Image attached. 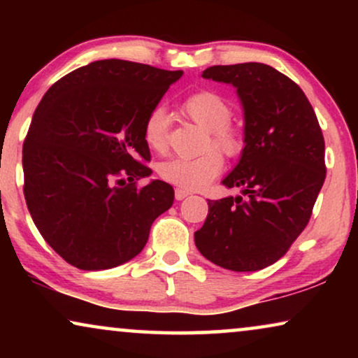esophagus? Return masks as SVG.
I'll use <instances>...</instances> for the list:
<instances>
[{"label":"esophagus","mask_w":358,"mask_h":358,"mask_svg":"<svg viewBox=\"0 0 358 358\" xmlns=\"http://www.w3.org/2000/svg\"><path fill=\"white\" fill-rule=\"evenodd\" d=\"M174 195H176V200H184L189 195V192H187V190H184V189H176Z\"/></svg>","instance_id":"esophagus-1"}]
</instances>
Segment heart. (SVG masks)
Here are the masks:
<instances>
[{
	"mask_svg": "<svg viewBox=\"0 0 358 358\" xmlns=\"http://www.w3.org/2000/svg\"><path fill=\"white\" fill-rule=\"evenodd\" d=\"M182 110L195 124L208 130L207 146H213L236 158L244 150L241 130L229 124L233 107L218 92L203 90L190 94L182 101ZM169 136V115L163 106H156L148 112L143 124L145 143L155 151H164ZM217 150H207L194 158H171L159 164V178L166 182L185 190H199L217 178L223 169V158Z\"/></svg>",
	"mask_w": 358,
	"mask_h": 358,
	"instance_id": "b5f03b06",
	"label": "heart"
}]
</instances>
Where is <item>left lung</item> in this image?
Wrapping results in <instances>:
<instances>
[{
  "label": "left lung",
  "instance_id": "left-lung-1",
  "mask_svg": "<svg viewBox=\"0 0 358 358\" xmlns=\"http://www.w3.org/2000/svg\"><path fill=\"white\" fill-rule=\"evenodd\" d=\"M202 76L233 85L243 104L244 150L223 179L243 195L208 200L195 246L228 271H261L285 256L310 222L326 179L321 127L301 87L275 68L217 65Z\"/></svg>",
  "mask_w": 358,
  "mask_h": 358
}]
</instances>
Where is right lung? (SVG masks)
Here are the masks:
<instances>
[{"label":"right lung","mask_w":358,"mask_h":358,"mask_svg":"<svg viewBox=\"0 0 358 358\" xmlns=\"http://www.w3.org/2000/svg\"><path fill=\"white\" fill-rule=\"evenodd\" d=\"M182 76L127 60H99L58 80L34 112L22 146L24 197L43 239L81 271L120 266L145 248L174 202L163 180L143 187L148 112Z\"/></svg>","instance_id":"right-lung-1"}]
</instances>
